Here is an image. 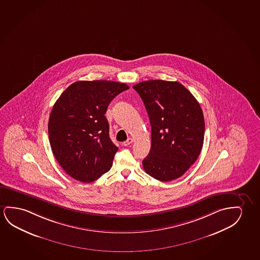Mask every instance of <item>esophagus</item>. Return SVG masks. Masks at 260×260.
I'll return each instance as SVG.
<instances>
[{
	"label": "esophagus",
	"mask_w": 260,
	"mask_h": 260,
	"mask_svg": "<svg viewBox=\"0 0 260 260\" xmlns=\"http://www.w3.org/2000/svg\"><path fill=\"white\" fill-rule=\"evenodd\" d=\"M133 142H134V140H133L132 138H128L125 142L123 143V144H124V146H128V145H130V144H132Z\"/></svg>",
	"instance_id": "obj_1"
}]
</instances>
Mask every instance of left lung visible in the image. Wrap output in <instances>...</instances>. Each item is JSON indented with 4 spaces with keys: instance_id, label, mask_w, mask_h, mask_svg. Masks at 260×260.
Masks as SVG:
<instances>
[{
    "instance_id": "1",
    "label": "left lung",
    "mask_w": 260,
    "mask_h": 260,
    "mask_svg": "<svg viewBox=\"0 0 260 260\" xmlns=\"http://www.w3.org/2000/svg\"><path fill=\"white\" fill-rule=\"evenodd\" d=\"M144 101L151 126L144 171L167 182L180 178L198 159L205 136L201 107L185 86L162 80L133 86Z\"/></svg>"
}]
</instances>
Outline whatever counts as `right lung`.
Segmentation results:
<instances>
[{
    "mask_svg": "<svg viewBox=\"0 0 260 260\" xmlns=\"http://www.w3.org/2000/svg\"><path fill=\"white\" fill-rule=\"evenodd\" d=\"M129 89L112 81H79L54 103L48 121L51 149L62 170L81 182L101 178L118 148L109 137L105 113L113 99Z\"/></svg>",
    "mask_w": 260,
    "mask_h": 260,
    "instance_id": "add662e5",
    "label": "right lung"
}]
</instances>
